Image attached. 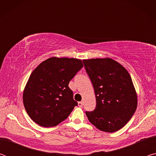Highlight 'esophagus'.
I'll return each mask as SVG.
<instances>
[{
  "mask_svg": "<svg viewBox=\"0 0 156 156\" xmlns=\"http://www.w3.org/2000/svg\"><path fill=\"white\" fill-rule=\"evenodd\" d=\"M78 105L79 107H83V102H78Z\"/></svg>",
  "mask_w": 156,
  "mask_h": 156,
  "instance_id": "obj_1",
  "label": "esophagus"
}]
</instances>
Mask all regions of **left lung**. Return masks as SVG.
<instances>
[{
    "label": "left lung",
    "mask_w": 156,
    "mask_h": 156,
    "mask_svg": "<svg viewBox=\"0 0 156 156\" xmlns=\"http://www.w3.org/2000/svg\"><path fill=\"white\" fill-rule=\"evenodd\" d=\"M83 63L96 98V109L86 112L89 122L108 133L120 130L131 119L138 105L130 74L110 58L83 60Z\"/></svg>",
    "instance_id": "8db88e82"
}]
</instances>
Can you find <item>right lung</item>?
Instances as JSON below:
<instances>
[{"instance_id": "right-lung-1", "label": "right lung", "mask_w": 156, "mask_h": 156, "mask_svg": "<svg viewBox=\"0 0 156 156\" xmlns=\"http://www.w3.org/2000/svg\"><path fill=\"white\" fill-rule=\"evenodd\" d=\"M83 67L80 59L51 57L33 71L23 91V100L34 122L52 127L68 117L78 105L69 83Z\"/></svg>"}]
</instances>
